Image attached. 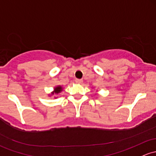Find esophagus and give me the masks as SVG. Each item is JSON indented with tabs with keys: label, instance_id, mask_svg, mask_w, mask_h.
Listing matches in <instances>:
<instances>
[{
	"label": "esophagus",
	"instance_id": "esophagus-1",
	"mask_svg": "<svg viewBox=\"0 0 156 156\" xmlns=\"http://www.w3.org/2000/svg\"><path fill=\"white\" fill-rule=\"evenodd\" d=\"M75 82H76L77 83H82L83 80L82 79H75Z\"/></svg>",
	"mask_w": 156,
	"mask_h": 156
}]
</instances>
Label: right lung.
<instances>
[{
    "mask_svg": "<svg viewBox=\"0 0 156 156\" xmlns=\"http://www.w3.org/2000/svg\"><path fill=\"white\" fill-rule=\"evenodd\" d=\"M63 91V87L61 86V85H58V86L55 87L54 88H53V91L51 92V93H49V96L51 97V96H53V95H58L59 93H61V92ZM55 98H57L58 97H54Z\"/></svg>",
    "mask_w": 156,
    "mask_h": 156,
    "instance_id": "right-lung-1",
    "label": "right lung"
}]
</instances>
